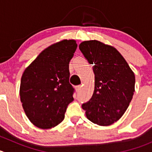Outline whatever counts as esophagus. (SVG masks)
Returning a JSON list of instances; mask_svg holds the SVG:
<instances>
[{
  "mask_svg": "<svg viewBox=\"0 0 152 152\" xmlns=\"http://www.w3.org/2000/svg\"><path fill=\"white\" fill-rule=\"evenodd\" d=\"M81 88H82V86H81V85L76 86V92H79V91H80Z\"/></svg>",
  "mask_w": 152,
  "mask_h": 152,
  "instance_id": "1",
  "label": "esophagus"
}]
</instances>
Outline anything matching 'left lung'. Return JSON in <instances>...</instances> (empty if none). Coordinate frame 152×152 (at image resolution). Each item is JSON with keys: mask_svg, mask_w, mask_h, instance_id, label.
Instances as JSON below:
<instances>
[{"mask_svg": "<svg viewBox=\"0 0 152 152\" xmlns=\"http://www.w3.org/2000/svg\"><path fill=\"white\" fill-rule=\"evenodd\" d=\"M79 49L93 65V96L82 105L87 118L99 126L111 125L122 117L134 92L135 76L122 55L98 40L84 41Z\"/></svg>", "mask_w": 152, "mask_h": 152, "instance_id": "1", "label": "left lung"}]
</instances>
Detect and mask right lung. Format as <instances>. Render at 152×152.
<instances>
[{
	"instance_id": "add662e5",
	"label": "right lung",
	"mask_w": 152,
	"mask_h": 152,
	"mask_svg": "<svg viewBox=\"0 0 152 152\" xmlns=\"http://www.w3.org/2000/svg\"><path fill=\"white\" fill-rule=\"evenodd\" d=\"M77 48L73 39H64L42 50L26 68L20 96L26 115L41 129H50L65 118L73 101L74 89L69 82V62Z\"/></svg>"
}]
</instances>
